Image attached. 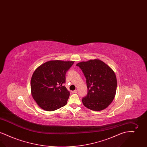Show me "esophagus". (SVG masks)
Here are the masks:
<instances>
[{"instance_id": "1", "label": "esophagus", "mask_w": 147, "mask_h": 147, "mask_svg": "<svg viewBox=\"0 0 147 147\" xmlns=\"http://www.w3.org/2000/svg\"><path fill=\"white\" fill-rule=\"evenodd\" d=\"M72 93H74V94H76V93H77V90H74V91H72Z\"/></svg>"}]
</instances>
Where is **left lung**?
Returning a JSON list of instances; mask_svg holds the SVG:
<instances>
[{
  "instance_id": "8db88e82",
  "label": "left lung",
  "mask_w": 147,
  "mask_h": 147,
  "mask_svg": "<svg viewBox=\"0 0 147 147\" xmlns=\"http://www.w3.org/2000/svg\"><path fill=\"white\" fill-rule=\"evenodd\" d=\"M86 78L88 94L82 99L83 105L93 111H101L112 102L117 89L114 71L99 59L82 62L76 65Z\"/></svg>"
}]
</instances>
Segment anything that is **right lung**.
<instances>
[{
    "label": "right lung",
    "instance_id": "right-lung-1",
    "mask_svg": "<svg viewBox=\"0 0 147 147\" xmlns=\"http://www.w3.org/2000/svg\"><path fill=\"white\" fill-rule=\"evenodd\" d=\"M73 61H51L35 70L31 80L32 96L44 110L52 111L67 104L70 95L64 84Z\"/></svg>",
    "mask_w": 147,
    "mask_h": 147
}]
</instances>
